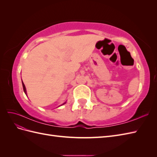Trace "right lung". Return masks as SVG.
<instances>
[{
  "instance_id": "add662e5",
  "label": "right lung",
  "mask_w": 157,
  "mask_h": 157,
  "mask_svg": "<svg viewBox=\"0 0 157 157\" xmlns=\"http://www.w3.org/2000/svg\"><path fill=\"white\" fill-rule=\"evenodd\" d=\"M22 85H23V91H24L25 94L27 95V92H26V89H25V84H23V81H22Z\"/></svg>"
}]
</instances>
